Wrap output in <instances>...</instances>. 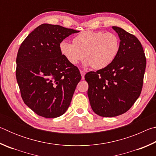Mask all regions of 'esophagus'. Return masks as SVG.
<instances>
[{"instance_id":"esophagus-1","label":"esophagus","mask_w":156,"mask_h":156,"mask_svg":"<svg viewBox=\"0 0 156 156\" xmlns=\"http://www.w3.org/2000/svg\"><path fill=\"white\" fill-rule=\"evenodd\" d=\"M80 74L82 76V80H84V74H85V72H84V71H83V70H80Z\"/></svg>"}]
</instances>
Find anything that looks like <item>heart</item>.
Listing matches in <instances>:
<instances>
[{"label":"heart","mask_w":156,"mask_h":156,"mask_svg":"<svg viewBox=\"0 0 156 156\" xmlns=\"http://www.w3.org/2000/svg\"><path fill=\"white\" fill-rule=\"evenodd\" d=\"M120 39L115 34L84 31L73 38V43L62 41L60 51L71 65H76L84 57V67L101 69L114 61L120 51Z\"/></svg>","instance_id":"b5f03b06"}]
</instances>
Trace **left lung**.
Listing matches in <instances>:
<instances>
[{
    "mask_svg": "<svg viewBox=\"0 0 156 156\" xmlns=\"http://www.w3.org/2000/svg\"><path fill=\"white\" fill-rule=\"evenodd\" d=\"M112 29L120 41L118 56L108 67L84 76L92 110L109 118L125 113L135 103L141 93L146 68V58L138 39L120 27Z\"/></svg>",
    "mask_w": 156,
    "mask_h": 156,
    "instance_id": "obj_1",
    "label": "left lung"
}]
</instances>
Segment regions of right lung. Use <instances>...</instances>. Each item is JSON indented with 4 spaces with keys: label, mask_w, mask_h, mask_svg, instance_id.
Here are the masks:
<instances>
[{
    "label": "right lung",
    "mask_w": 156,
    "mask_h": 156,
    "mask_svg": "<svg viewBox=\"0 0 156 156\" xmlns=\"http://www.w3.org/2000/svg\"><path fill=\"white\" fill-rule=\"evenodd\" d=\"M62 26L42 24L18 49L16 76L25 104L47 118L59 117L69 107L81 75L60 51L59 44L78 33Z\"/></svg>",
    "instance_id": "1"
}]
</instances>
